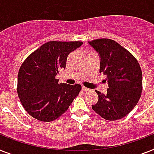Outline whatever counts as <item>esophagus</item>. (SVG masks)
<instances>
[{"label": "esophagus", "instance_id": "esophagus-1", "mask_svg": "<svg viewBox=\"0 0 154 154\" xmlns=\"http://www.w3.org/2000/svg\"><path fill=\"white\" fill-rule=\"evenodd\" d=\"M82 91H90V90H89L88 88H86V86H82Z\"/></svg>", "mask_w": 154, "mask_h": 154}]
</instances>
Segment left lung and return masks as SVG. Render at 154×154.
Listing matches in <instances>:
<instances>
[{
	"mask_svg": "<svg viewBox=\"0 0 154 154\" xmlns=\"http://www.w3.org/2000/svg\"><path fill=\"white\" fill-rule=\"evenodd\" d=\"M101 57L100 73L105 75L106 94L96 91L98 101L93 110L106 120H120L128 115L140 99L143 74L136 58L128 49L109 38L89 42Z\"/></svg>",
	"mask_w": 154,
	"mask_h": 154,
	"instance_id": "obj_1",
	"label": "left lung"
}]
</instances>
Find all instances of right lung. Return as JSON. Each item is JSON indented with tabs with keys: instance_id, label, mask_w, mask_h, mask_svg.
<instances>
[{
	"instance_id": "right-lung-1",
	"label": "right lung",
	"mask_w": 154,
	"mask_h": 154,
	"mask_svg": "<svg viewBox=\"0 0 154 154\" xmlns=\"http://www.w3.org/2000/svg\"><path fill=\"white\" fill-rule=\"evenodd\" d=\"M82 44L75 41H50L23 62L18 73L17 94L24 109L33 118L42 122L57 120L78 96L81 85L60 84L56 75L65 69L68 54Z\"/></svg>"
}]
</instances>
